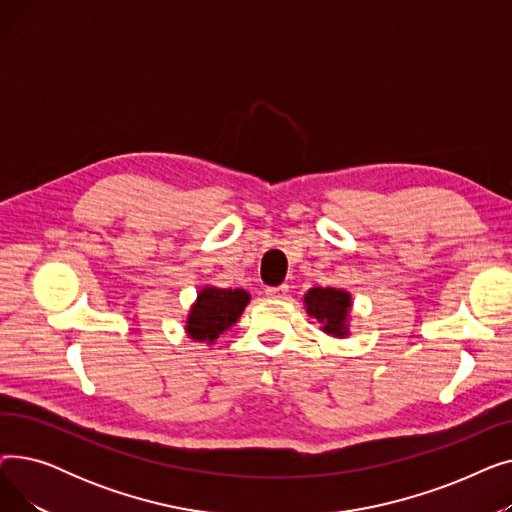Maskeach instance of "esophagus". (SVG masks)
Masks as SVG:
<instances>
[{
	"label": "esophagus",
	"mask_w": 512,
	"mask_h": 512,
	"mask_svg": "<svg viewBox=\"0 0 512 512\" xmlns=\"http://www.w3.org/2000/svg\"><path fill=\"white\" fill-rule=\"evenodd\" d=\"M286 292H288L286 284H282V286H267L265 288V294H267V297H272V299H286Z\"/></svg>",
	"instance_id": "1"
}]
</instances>
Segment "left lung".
<instances>
[{"label":"left lung","mask_w":512,"mask_h":512,"mask_svg":"<svg viewBox=\"0 0 512 512\" xmlns=\"http://www.w3.org/2000/svg\"><path fill=\"white\" fill-rule=\"evenodd\" d=\"M307 313L324 324V332L334 336L346 334V315L351 311V297L336 288H311L305 294Z\"/></svg>","instance_id":"1"}]
</instances>
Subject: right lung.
<instances>
[{
  "mask_svg": "<svg viewBox=\"0 0 512 512\" xmlns=\"http://www.w3.org/2000/svg\"><path fill=\"white\" fill-rule=\"evenodd\" d=\"M249 294L240 288H205L188 315V334L195 340L213 342L220 338L245 311Z\"/></svg>",
  "mask_w": 512,
  "mask_h": 512,
  "instance_id": "1",
  "label": "right lung"
}]
</instances>
